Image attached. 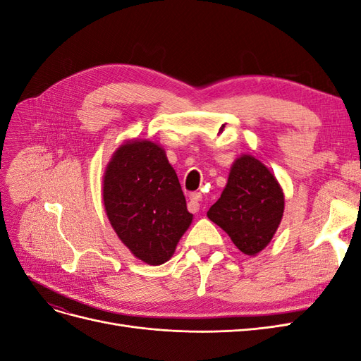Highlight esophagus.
<instances>
[{
	"label": "esophagus",
	"mask_w": 361,
	"mask_h": 361,
	"mask_svg": "<svg viewBox=\"0 0 361 361\" xmlns=\"http://www.w3.org/2000/svg\"><path fill=\"white\" fill-rule=\"evenodd\" d=\"M203 199V195L200 192H192L190 195V211L191 212H197L200 209V202Z\"/></svg>",
	"instance_id": "1"
}]
</instances>
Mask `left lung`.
<instances>
[{"instance_id":"obj_1","label":"left lung","mask_w":361,"mask_h":361,"mask_svg":"<svg viewBox=\"0 0 361 361\" xmlns=\"http://www.w3.org/2000/svg\"><path fill=\"white\" fill-rule=\"evenodd\" d=\"M285 195L276 176L251 155L235 159L226 188L207 218L231 236L244 255L256 256L280 226Z\"/></svg>"}]
</instances>
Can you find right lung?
I'll return each instance as SVG.
<instances>
[{"mask_svg": "<svg viewBox=\"0 0 361 361\" xmlns=\"http://www.w3.org/2000/svg\"><path fill=\"white\" fill-rule=\"evenodd\" d=\"M102 195L120 241L149 265L167 262L192 221L166 150L149 140H129L114 152Z\"/></svg>", "mask_w": 361, "mask_h": 361, "instance_id": "obj_1", "label": "right lung"}]
</instances>
